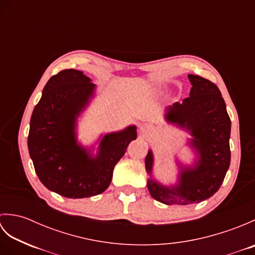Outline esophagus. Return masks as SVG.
<instances>
[{"label":"esophagus","instance_id":"esophagus-1","mask_svg":"<svg viewBox=\"0 0 255 255\" xmlns=\"http://www.w3.org/2000/svg\"><path fill=\"white\" fill-rule=\"evenodd\" d=\"M150 130H151V126H150L149 124H147V123H143V124L140 125L139 131L141 132V133H148Z\"/></svg>","mask_w":255,"mask_h":255}]
</instances>
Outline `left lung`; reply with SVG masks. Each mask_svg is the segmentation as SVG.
I'll use <instances>...</instances> for the list:
<instances>
[{
	"label": "left lung",
	"mask_w": 255,
	"mask_h": 255,
	"mask_svg": "<svg viewBox=\"0 0 255 255\" xmlns=\"http://www.w3.org/2000/svg\"><path fill=\"white\" fill-rule=\"evenodd\" d=\"M189 96L166 107L164 118L189 132L188 147L195 152L194 163L184 165L176 160V184L166 186L152 175L153 153L148 151L144 164L149 174L148 191L165 205H189L213 196L224 182L230 165L231 121L217 85L199 75L188 74Z\"/></svg>",
	"instance_id": "8db88e82"
}]
</instances>
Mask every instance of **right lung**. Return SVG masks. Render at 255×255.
I'll list each match as a JSON object with an SVG mask.
<instances>
[{
  "mask_svg": "<svg viewBox=\"0 0 255 255\" xmlns=\"http://www.w3.org/2000/svg\"><path fill=\"white\" fill-rule=\"evenodd\" d=\"M96 85L82 71L63 70L53 75L42 90L31 114L28 151L40 182L51 192L68 198H84L103 193L110 186L114 167L128 144L137 138L130 125L110 132L90 148L79 143L77 124Z\"/></svg>",
  "mask_w": 255,
  "mask_h": 255,
  "instance_id": "obj_1",
  "label": "right lung"
}]
</instances>
